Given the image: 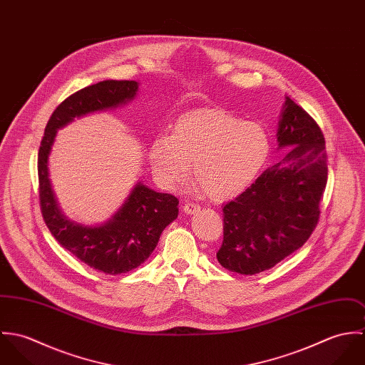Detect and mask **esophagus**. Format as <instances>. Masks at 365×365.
I'll return each instance as SVG.
<instances>
[{"label":"esophagus","instance_id":"obj_1","mask_svg":"<svg viewBox=\"0 0 365 365\" xmlns=\"http://www.w3.org/2000/svg\"><path fill=\"white\" fill-rule=\"evenodd\" d=\"M182 209H184L185 213L191 215V213H195L197 210H200V205H198V204H194V202H187V204H184Z\"/></svg>","mask_w":365,"mask_h":365}]
</instances>
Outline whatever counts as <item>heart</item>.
<instances>
[{
  "mask_svg": "<svg viewBox=\"0 0 365 365\" xmlns=\"http://www.w3.org/2000/svg\"><path fill=\"white\" fill-rule=\"evenodd\" d=\"M269 139L257 122L217 108L180 115L171 135L152 142L149 157L167 182H181L191 163L192 180L212 201H225L245 191L269 155Z\"/></svg>",
  "mask_w": 365,
  "mask_h": 365,
  "instance_id": "1",
  "label": "heart"
}]
</instances>
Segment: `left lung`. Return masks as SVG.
Returning <instances> with one entry per match:
<instances>
[{
	"label": "left lung",
	"mask_w": 365,
	"mask_h": 365,
	"mask_svg": "<svg viewBox=\"0 0 365 365\" xmlns=\"http://www.w3.org/2000/svg\"><path fill=\"white\" fill-rule=\"evenodd\" d=\"M285 156L223 207L222 267L253 275L284 260L311 237L327 184L324 136L312 116L285 98L278 128Z\"/></svg>",
	"instance_id": "8db88e82"
}]
</instances>
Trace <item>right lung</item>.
Segmentation results:
<instances>
[{
	"label": "right lung",
	"mask_w": 365,
	"mask_h": 365,
	"mask_svg": "<svg viewBox=\"0 0 365 365\" xmlns=\"http://www.w3.org/2000/svg\"><path fill=\"white\" fill-rule=\"evenodd\" d=\"M138 83L105 80L81 88L53 110L38 155L39 202L43 220L54 239L78 260L109 275L139 267L156 249L161 232L178 215V200L138 184L123 207L103 226L70 222L57 207L53 194L48 157L56 130L88 112L125 104L136 96Z\"/></svg>",
	"instance_id": "obj_1"
}]
</instances>
